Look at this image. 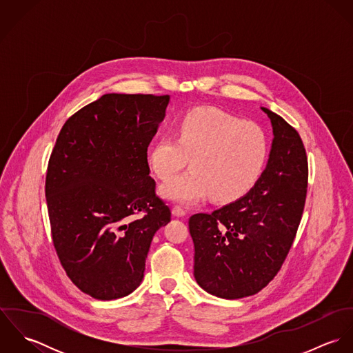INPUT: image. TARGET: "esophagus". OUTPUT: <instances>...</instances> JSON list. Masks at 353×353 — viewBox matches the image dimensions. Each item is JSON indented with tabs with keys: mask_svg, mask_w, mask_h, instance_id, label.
Segmentation results:
<instances>
[{
	"mask_svg": "<svg viewBox=\"0 0 353 353\" xmlns=\"http://www.w3.org/2000/svg\"><path fill=\"white\" fill-rule=\"evenodd\" d=\"M186 210L182 208V206H179V205H175V206H172V214L174 216H178V217H183V216H186Z\"/></svg>",
	"mask_w": 353,
	"mask_h": 353,
	"instance_id": "obj_1",
	"label": "esophagus"
}]
</instances>
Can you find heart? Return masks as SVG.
I'll use <instances>...</instances> for the list:
<instances>
[{
  "label": "heart",
  "mask_w": 353,
  "mask_h": 353,
  "mask_svg": "<svg viewBox=\"0 0 353 353\" xmlns=\"http://www.w3.org/2000/svg\"><path fill=\"white\" fill-rule=\"evenodd\" d=\"M190 157V170L161 186L163 197L182 203L232 202L258 182L269 157V136L256 122L196 108L182 115L174 136H163L148 154L152 172L172 178Z\"/></svg>",
  "instance_id": "b5f03b06"
}]
</instances>
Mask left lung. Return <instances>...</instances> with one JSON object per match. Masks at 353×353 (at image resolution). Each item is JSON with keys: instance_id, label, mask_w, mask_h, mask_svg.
<instances>
[{"instance_id": "obj_1", "label": "left lung", "mask_w": 353, "mask_h": 353, "mask_svg": "<svg viewBox=\"0 0 353 353\" xmlns=\"http://www.w3.org/2000/svg\"><path fill=\"white\" fill-rule=\"evenodd\" d=\"M262 111L274 139L258 182L239 200L189 220L194 277L206 292L223 299L265 288L281 269L302 220L308 179L302 139L280 115Z\"/></svg>"}]
</instances>
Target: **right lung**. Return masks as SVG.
Returning a JSON list of instances; mask_svg holds the SVG:
<instances>
[{"instance_id": "obj_1", "label": "right lung", "mask_w": 353, "mask_h": 353, "mask_svg": "<svg viewBox=\"0 0 353 353\" xmlns=\"http://www.w3.org/2000/svg\"><path fill=\"white\" fill-rule=\"evenodd\" d=\"M168 101L105 94L63 123L51 152L52 245L72 283L95 299H119L141 284L152 238L171 220L147 153Z\"/></svg>"}]
</instances>
